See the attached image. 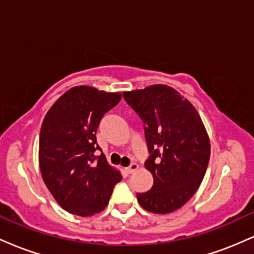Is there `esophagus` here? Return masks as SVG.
Listing matches in <instances>:
<instances>
[{"mask_svg":"<svg viewBox=\"0 0 254 254\" xmlns=\"http://www.w3.org/2000/svg\"><path fill=\"white\" fill-rule=\"evenodd\" d=\"M137 170H138V165H137V164H131L130 167L125 168V171H127L129 174L133 173V172H136Z\"/></svg>","mask_w":254,"mask_h":254,"instance_id":"obj_1","label":"esophagus"}]
</instances>
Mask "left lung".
I'll return each mask as SVG.
<instances>
[{
    "label": "left lung",
    "instance_id": "8db88e82",
    "mask_svg": "<svg viewBox=\"0 0 254 254\" xmlns=\"http://www.w3.org/2000/svg\"><path fill=\"white\" fill-rule=\"evenodd\" d=\"M127 103L144 124L150 157L144 167L151 189L137 193L144 210L170 214L188 202L202 183L210 157V139L199 113L167 84L124 92Z\"/></svg>",
    "mask_w": 254,
    "mask_h": 254
}]
</instances>
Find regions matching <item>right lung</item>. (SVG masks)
<instances>
[{
    "instance_id": "1",
    "label": "right lung",
    "mask_w": 254,
    "mask_h": 254,
    "mask_svg": "<svg viewBox=\"0 0 254 254\" xmlns=\"http://www.w3.org/2000/svg\"><path fill=\"white\" fill-rule=\"evenodd\" d=\"M122 99L89 86L61 95L48 111L39 135V167L46 188L70 214L87 217L103 211L113 188L122 180L97 144L99 123Z\"/></svg>"
}]
</instances>
